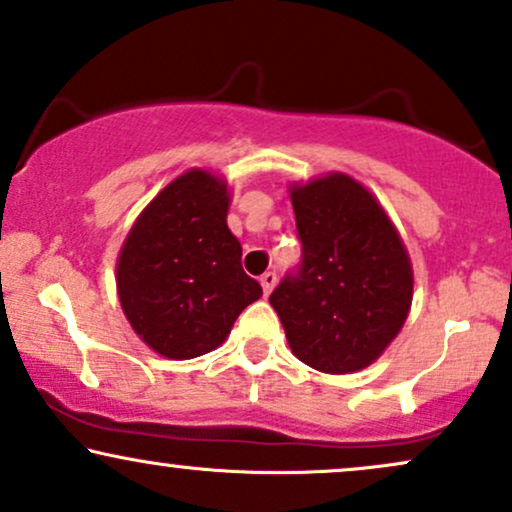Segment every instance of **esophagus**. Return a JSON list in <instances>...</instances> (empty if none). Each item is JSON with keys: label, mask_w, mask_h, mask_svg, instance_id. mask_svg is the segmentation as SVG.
<instances>
[{"label": "esophagus", "mask_w": 512, "mask_h": 512, "mask_svg": "<svg viewBox=\"0 0 512 512\" xmlns=\"http://www.w3.org/2000/svg\"><path fill=\"white\" fill-rule=\"evenodd\" d=\"M260 283H262L264 295H269V293L274 291V286H276V274H274V272H264V274L260 276Z\"/></svg>", "instance_id": "34e87169"}]
</instances>
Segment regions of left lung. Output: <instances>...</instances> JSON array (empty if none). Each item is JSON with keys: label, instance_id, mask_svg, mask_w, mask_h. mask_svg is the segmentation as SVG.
Masks as SVG:
<instances>
[{"label": "left lung", "instance_id": "obj_1", "mask_svg": "<svg viewBox=\"0 0 512 512\" xmlns=\"http://www.w3.org/2000/svg\"><path fill=\"white\" fill-rule=\"evenodd\" d=\"M303 260L269 303L305 365L350 374L398 336L412 303V264L377 197L346 174L291 186Z\"/></svg>", "mask_w": 512, "mask_h": 512}]
</instances>
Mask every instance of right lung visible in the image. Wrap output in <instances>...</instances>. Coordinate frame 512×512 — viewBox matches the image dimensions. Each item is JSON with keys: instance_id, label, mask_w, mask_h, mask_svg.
Wrapping results in <instances>:
<instances>
[{"instance_id": "right-lung-1", "label": "right lung", "mask_w": 512, "mask_h": 512, "mask_svg": "<svg viewBox=\"0 0 512 512\" xmlns=\"http://www.w3.org/2000/svg\"><path fill=\"white\" fill-rule=\"evenodd\" d=\"M229 186L190 169L135 219L116 262L123 315L155 353L190 360L214 350L262 286L240 267L226 224Z\"/></svg>"}]
</instances>
